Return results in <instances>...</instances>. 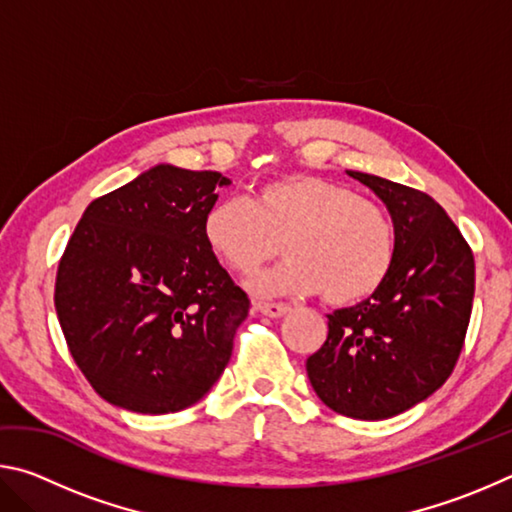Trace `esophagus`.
Instances as JSON below:
<instances>
[{
    "label": "esophagus",
    "instance_id": "obj_1",
    "mask_svg": "<svg viewBox=\"0 0 512 512\" xmlns=\"http://www.w3.org/2000/svg\"><path fill=\"white\" fill-rule=\"evenodd\" d=\"M255 309L262 311V314L268 318H282L291 311V307L282 305V302H255Z\"/></svg>",
    "mask_w": 512,
    "mask_h": 512
}]
</instances>
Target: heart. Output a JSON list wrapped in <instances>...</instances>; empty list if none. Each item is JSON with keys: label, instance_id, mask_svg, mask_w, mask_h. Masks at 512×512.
<instances>
[{"label": "heart", "instance_id": "obj_1", "mask_svg": "<svg viewBox=\"0 0 512 512\" xmlns=\"http://www.w3.org/2000/svg\"><path fill=\"white\" fill-rule=\"evenodd\" d=\"M207 248L235 273L250 275L280 253L289 257L248 282L257 296L318 293L329 305H357L384 287L397 257L391 214L352 187L307 173L259 185L250 201L223 198L203 216Z\"/></svg>", "mask_w": 512, "mask_h": 512}]
</instances>
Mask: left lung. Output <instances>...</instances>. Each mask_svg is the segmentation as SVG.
Wrapping results in <instances>:
<instances>
[{
  "instance_id": "1",
  "label": "left lung",
  "mask_w": 512,
  "mask_h": 512,
  "mask_svg": "<svg viewBox=\"0 0 512 512\" xmlns=\"http://www.w3.org/2000/svg\"><path fill=\"white\" fill-rule=\"evenodd\" d=\"M348 176L388 207L397 257L375 296L327 316V341L307 359V375L332 411L386 420L452 375L470 325L474 255L431 196L370 173Z\"/></svg>"
}]
</instances>
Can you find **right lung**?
Masks as SVG:
<instances>
[{"label": "right lung", "mask_w": 512, "mask_h": 512, "mask_svg": "<svg viewBox=\"0 0 512 512\" xmlns=\"http://www.w3.org/2000/svg\"><path fill=\"white\" fill-rule=\"evenodd\" d=\"M230 178L158 164L83 212L58 264L56 314L103 400L173 413L210 393L250 300L203 239Z\"/></svg>", "instance_id": "add662e5"}]
</instances>
